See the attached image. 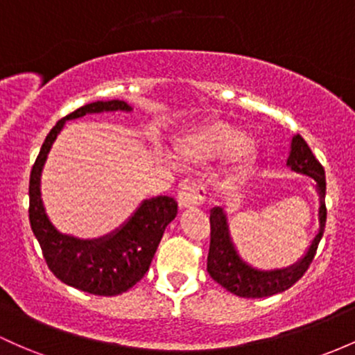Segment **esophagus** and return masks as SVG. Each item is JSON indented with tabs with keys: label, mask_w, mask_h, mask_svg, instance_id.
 Returning a JSON list of instances; mask_svg holds the SVG:
<instances>
[{
	"label": "esophagus",
	"mask_w": 355,
	"mask_h": 355,
	"mask_svg": "<svg viewBox=\"0 0 355 355\" xmlns=\"http://www.w3.org/2000/svg\"><path fill=\"white\" fill-rule=\"evenodd\" d=\"M205 200V187L202 184H196V182H190L185 184L178 192L177 202L180 205V209H190L197 207L202 202Z\"/></svg>",
	"instance_id": "esophagus-1"
}]
</instances>
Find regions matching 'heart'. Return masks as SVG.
Returning a JSON list of instances; mask_svg holds the SVG:
<instances>
[{"mask_svg":"<svg viewBox=\"0 0 355 355\" xmlns=\"http://www.w3.org/2000/svg\"><path fill=\"white\" fill-rule=\"evenodd\" d=\"M178 158L190 163H209L231 155L239 170L248 168L258 158L259 145L244 131L222 121H209L193 128L177 141Z\"/></svg>","mask_w":355,"mask_h":355,"instance_id":"b5f03b06","label":"heart"}]
</instances>
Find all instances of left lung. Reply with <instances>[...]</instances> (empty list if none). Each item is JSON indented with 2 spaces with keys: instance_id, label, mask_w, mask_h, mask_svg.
<instances>
[{
  "instance_id": "1",
  "label": "left lung",
  "mask_w": 355,
  "mask_h": 355,
  "mask_svg": "<svg viewBox=\"0 0 355 355\" xmlns=\"http://www.w3.org/2000/svg\"><path fill=\"white\" fill-rule=\"evenodd\" d=\"M286 166L297 173L309 175L315 180V190L318 193L320 207H318V232L311 241L309 251L302 259L295 264L282 270H258L248 264L239 256L232 243L231 231H229L227 216L224 209L214 207L210 210V248L207 256V271L214 282L219 283L225 290L243 298H264L271 295L282 293L293 286L295 283L305 275L310 263L315 258L318 243L323 236V227L327 220L325 209V171L323 166L311 153L305 139L300 135H295L291 139L290 157L286 159Z\"/></svg>"
}]
</instances>
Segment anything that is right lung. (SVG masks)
I'll list each match as a JSON object with an SVG mask.
<instances>
[{
    "instance_id": "1",
    "label": "right lung",
    "mask_w": 355,
    "mask_h": 355,
    "mask_svg": "<svg viewBox=\"0 0 355 355\" xmlns=\"http://www.w3.org/2000/svg\"><path fill=\"white\" fill-rule=\"evenodd\" d=\"M131 109L124 101L112 99L85 104L70 112L46 135L30 173V225L50 271L65 285L99 297L124 293L145 276L166 225L177 216V202L166 196L143 200L133 216L111 234L99 239H79L62 234L50 222L42 200L40 175L65 121L94 112H130Z\"/></svg>"
}]
</instances>
